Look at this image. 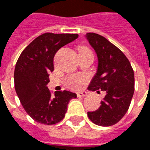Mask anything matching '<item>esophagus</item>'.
Instances as JSON below:
<instances>
[{
	"mask_svg": "<svg viewBox=\"0 0 150 150\" xmlns=\"http://www.w3.org/2000/svg\"><path fill=\"white\" fill-rule=\"evenodd\" d=\"M77 96L78 97H84V96H87V92H77Z\"/></svg>",
	"mask_w": 150,
	"mask_h": 150,
	"instance_id": "1",
	"label": "esophagus"
}]
</instances>
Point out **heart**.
I'll list each match as a JSON object with an SVG mask.
<instances>
[{
	"mask_svg": "<svg viewBox=\"0 0 150 150\" xmlns=\"http://www.w3.org/2000/svg\"><path fill=\"white\" fill-rule=\"evenodd\" d=\"M78 53H79V54H88V53L92 54V51L88 47H84V46L80 47L78 48ZM86 80H87L86 76H81V75H73L69 77L66 81V84L69 88L79 89L84 84V82L86 81Z\"/></svg>",
	"mask_w": 150,
	"mask_h": 150,
	"instance_id": "obj_1",
	"label": "heart"
}]
</instances>
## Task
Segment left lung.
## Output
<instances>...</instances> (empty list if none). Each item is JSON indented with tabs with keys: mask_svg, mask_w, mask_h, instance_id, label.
<instances>
[{
	"mask_svg": "<svg viewBox=\"0 0 150 150\" xmlns=\"http://www.w3.org/2000/svg\"><path fill=\"white\" fill-rule=\"evenodd\" d=\"M85 36L98 58L97 72L88 88L106 93L100 107L88 111V116L98 126H112L129 109L134 92V70L124 54L106 38L96 33H87Z\"/></svg>",
	"mask_w": 150,
	"mask_h": 150,
	"instance_id": "1",
	"label": "left lung"
}]
</instances>
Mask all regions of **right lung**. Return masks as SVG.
Wrapping results in <instances>:
<instances>
[{
  "mask_svg": "<svg viewBox=\"0 0 150 150\" xmlns=\"http://www.w3.org/2000/svg\"><path fill=\"white\" fill-rule=\"evenodd\" d=\"M77 34L44 33L23 50L16 64L15 89L29 116L37 122L53 125L62 120L70 100L76 94L58 91L54 96L47 87L54 71V57L61 47L77 39Z\"/></svg>",
  "mask_w": 150,
  "mask_h": 150,
  "instance_id": "1",
  "label": "right lung"
}]
</instances>
